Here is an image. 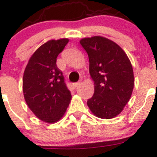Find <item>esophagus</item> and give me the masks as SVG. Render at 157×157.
Wrapping results in <instances>:
<instances>
[{
  "mask_svg": "<svg viewBox=\"0 0 157 157\" xmlns=\"http://www.w3.org/2000/svg\"><path fill=\"white\" fill-rule=\"evenodd\" d=\"M80 83H81V82H77V83H73V86H74V88H77V86H79V85H80Z\"/></svg>",
  "mask_w": 157,
  "mask_h": 157,
  "instance_id": "esophagus-1",
  "label": "esophagus"
}]
</instances>
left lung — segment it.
Wrapping results in <instances>:
<instances>
[{"label":"left lung","mask_w":157,"mask_h":157,"mask_svg":"<svg viewBox=\"0 0 157 157\" xmlns=\"http://www.w3.org/2000/svg\"><path fill=\"white\" fill-rule=\"evenodd\" d=\"M80 43L88 54L90 77L94 81L89 109L98 118H115L132 94L134 78L131 61L124 50L107 38H84Z\"/></svg>","instance_id":"left-lung-1"}]
</instances>
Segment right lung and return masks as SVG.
Here are the masks:
<instances>
[{
    "mask_svg": "<svg viewBox=\"0 0 157 157\" xmlns=\"http://www.w3.org/2000/svg\"><path fill=\"white\" fill-rule=\"evenodd\" d=\"M68 42V39H52L41 45L29 58L23 74V95L28 107L39 119L50 124L64 116L71 99L56 64L57 57Z\"/></svg>",
    "mask_w": 157,
    "mask_h": 157,
    "instance_id": "add662e5",
    "label": "right lung"
}]
</instances>
